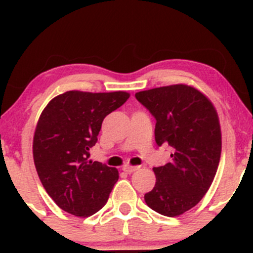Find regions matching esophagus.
Returning a JSON list of instances; mask_svg holds the SVG:
<instances>
[{"label": "esophagus", "instance_id": "34e87169", "mask_svg": "<svg viewBox=\"0 0 253 253\" xmlns=\"http://www.w3.org/2000/svg\"><path fill=\"white\" fill-rule=\"evenodd\" d=\"M122 170H124L125 172H127V174H131V172L136 171V170H138V167H131V165H125L124 168H122Z\"/></svg>", "mask_w": 253, "mask_h": 253}]
</instances>
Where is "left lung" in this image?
<instances>
[{
	"instance_id": "8db88e82",
	"label": "left lung",
	"mask_w": 253,
	"mask_h": 253,
	"mask_svg": "<svg viewBox=\"0 0 253 253\" xmlns=\"http://www.w3.org/2000/svg\"><path fill=\"white\" fill-rule=\"evenodd\" d=\"M155 117V142L174 148L171 162L153 168L155 186L145 193L149 208L178 216L206 195L218 170L221 131L211 101L193 86L172 84L136 93Z\"/></svg>"
}]
</instances>
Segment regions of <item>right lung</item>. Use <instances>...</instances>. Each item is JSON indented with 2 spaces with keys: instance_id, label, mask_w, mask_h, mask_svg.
Returning a JSON list of instances; mask_svg holds the SVG:
<instances>
[{
  "instance_id": "1",
  "label": "right lung",
  "mask_w": 253,
  "mask_h": 253,
  "mask_svg": "<svg viewBox=\"0 0 253 253\" xmlns=\"http://www.w3.org/2000/svg\"><path fill=\"white\" fill-rule=\"evenodd\" d=\"M129 98L127 91L70 90L55 96L38 120L33 158L42 186L62 211L90 216L108 202L116 168L89 160L103 120Z\"/></svg>"
}]
</instances>
